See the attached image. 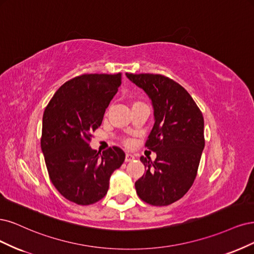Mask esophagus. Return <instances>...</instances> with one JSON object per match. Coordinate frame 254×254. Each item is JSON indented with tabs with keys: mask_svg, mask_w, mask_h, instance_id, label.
<instances>
[{
	"mask_svg": "<svg viewBox=\"0 0 254 254\" xmlns=\"http://www.w3.org/2000/svg\"><path fill=\"white\" fill-rule=\"evenodd\" d=\"M135 159V157L133 156L132 154H127L126 155V162H130V161H133Z\"/></svg>",
	"mask_w": 254,
	"mask_h": 254,
	"instance_id": "1",
	"label": "esophagus"
}]
</instances>
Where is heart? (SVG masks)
<instances>
[{"label":"heart","instance_id":"heart-1","mask_svg":"<svg viewBox=\"0 0 254 254\" xmlns=\"http://www.w3.org/2000/svg\"><path fill=\"white\" fill-rule=\"evenodd\" d=\"M126 143H127V144H129V143H130V141H129V140H127V141H126Z\"/></svg>","mask_w":254,"mask_h":254}]
</instances>
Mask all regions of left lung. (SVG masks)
I'll list each match as a JSON object with an SVG mask.
<instances>
[{"label":"left lung","mask_w":254,"mask_h":254,"mask_svg":"<svg viewBox=\"0 0 254 254\" xmlns=\"http://www.w3.org/2000/svg\"><path fill=\"white\" fill-rule=\"evenodd\" d=\"M150 97L155 124L145 142L156 153L141 156L145 173L135 183L141 200L168 206L181 199L192 187L204 148L203 117L186 89L174 80L154 73H127Z\"/></svg>","instance_id":"obj_1"}]
</instances>
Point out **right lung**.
<instances>
[{
    "label": "right lung",
    "instance_id": "add662e5",
    "mask_svg": "<svg viewBox=\"0 0 254 254\" xmlns=\"http://www.w3.org/2000/svg\"><path fill=\"white\" fill-rule=\"evenodd\" d=\"M120 85V72L84 73L65 82L44 111L41 149L48 175L59 193L77 204L103 198L112 173L125 161L118 146L102 154L89 146Z\"/></svg>",
    "mask_w": 254,
    "mask_h": 254
}]
</instances>
